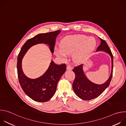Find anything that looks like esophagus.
I'll list each match as a JSON object with an SVG mask.
<instances>
[{"label": "esophagus", "mask_w": 126, "mask_h": 126, "mask_svg": "<svg viewBox=\"0 0 126 126\" xmlns=\"http://www.w3.org/2000/svg\"><path fill=\"white\" fill-rule=\"evenodd\" d=\"M67 69L69 71L71 70L72 69V67L70 65H67Z\"/></svg>", "instance_id": "34e87169"}]
</instances>
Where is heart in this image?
<instances>
[{"label": "heart", "mask_w": 126, "mask_h": 126, "mask_svg": "<svg viewBox=\"0 0 126 126\" xmlns=\"http://www.w3.org/2000/svg\"><path fill=\"white\" fill-rule=\"evenodd\" d=\"M96 41L92 37L83 35L69 36L63 39L61 43V49L57 50L58 56L65 58L66 55L72 54L78 49L74 54V58L80 61L87 57L95 48Z\"/></svg>", "instance_id": "1"}]
</instances>
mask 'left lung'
<instances>
[{
	"instance_id": "1",
	"label": "left lung",
	"mask_w": 126,
	"mask_h": 126,
	"mask_svg": "<svg viewBox=\"0 0 126 126\" xmlns=\"http://www.w3.org/2000/svg\"><path fill=\"white\" fill-rule=\"evenodd\" d=\"M100 45L98 47L97 51H104L110 55L112 60V71L111 75L105 83L98 85L91 82L86 77L83 70V64L74 67L73 71L75 74V78L72 87L76 95L82 100H90L99 96L110 85L113 76V56L110 49L106 42L100 38Z\"/></svg>"
}]
</instances>
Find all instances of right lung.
Here are the masks:
<instances>
[{
    "instance_id": "obj_1",
    "label": "right lung",
    "mask_w": 126,
    "mask_h": 126,
    "mask_svg": "<svg viewBox=\"0 0 126 126\" xmlns=\"http://www.w3.org/2000/svg\"><path fill=\"white\" fill-rule=\"evenodd\" d=\"M60 32V30H57L38 34L25 43L18 55L17 69L20 85L25 93L34 101L47 102L54 96L58 82L66 70V65L65 63L58 65L52 61L48 70L42 76L32 79L28 78L23 73L21 66L22 59L31 46L39 43L48 44L53 53L56 37Z\"/></svg>"
}]
</instances>
